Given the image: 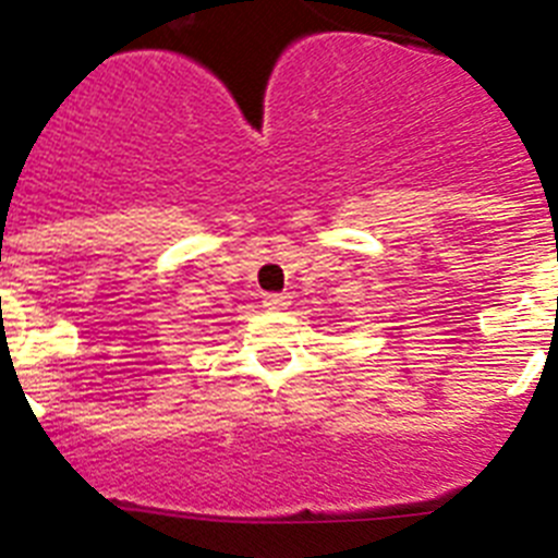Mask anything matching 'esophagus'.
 I'll return each instance as SVG.
<instances>
[{"mask_svg": "<svg viewBox=\"0 0 558 558\" xmlns=\"http://www.w3.org/2000/svg\"><path fill=\"white\" fill-rule=\"evenodd\" d=\"M291 305L289 294H264V308L267 311H286Z\"/></svg>", "mask_w": 558, "mask_h": 558, "instance_id": "34e87169", "label": "esophagus"}]
</instances>
